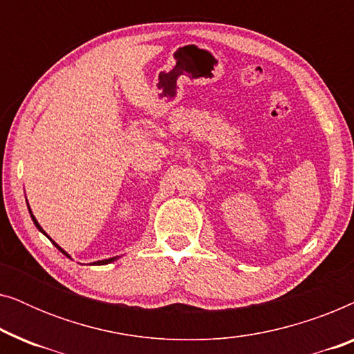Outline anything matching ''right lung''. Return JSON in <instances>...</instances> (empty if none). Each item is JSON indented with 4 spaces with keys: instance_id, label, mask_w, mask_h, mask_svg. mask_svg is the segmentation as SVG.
Here are the masks:
<instances>
[{
    "instance_id": "add662e5",
    "label": "right lung",
    "mask_w": 354,
    "mask_h": 354,
    "mask_svg": "<svg viewBox=\"0 0 354 354\" xmlns=\"http://www.w3.org/2000/svg\"><path fill=\"white\" fill-rule=\"evenodd\" d=\"M27 207H28V212H30V217H32L33 224H35V227H37V229H38V230H40L43 235H46V236H48V239H50V240L53 241V245H55V246H56V248H57V250H59L62 254H66V256H67V258H71V254H69V253H67V251H66V250H62V248H61V246H59V245H57V243H56V241H55V240H53V239H51V236H50V235H48V234H46V232L41 229V225H40V224H38V221L35 219V216H33V212H32V209H30V206H28V203H27ZM119 258H120V256H114V258H109V259H101V261H95V263H93V264H96V266H104V264L114 263V261H118Z\"/></svg>"
}]
</instances>
